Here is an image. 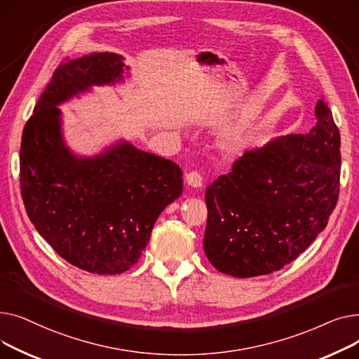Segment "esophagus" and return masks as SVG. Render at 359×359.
I'll return each mask as SVG.
<instances>
[{"instance_id": "obj_1", "label": "esophagus", "mask_w": 359, "mask_h": 359, "mask_svg": "<svg viewBox=\"0 0 359 359\" xmlns=\"http://www.w3.org/2000/svg\"><path fill=\"white\" fill-rule=\"evenodd\" d=\"M186 182L192 187H202L203 186V180L202 176L198 172H189L186 173Z\"/></svg>"}]
</instances>
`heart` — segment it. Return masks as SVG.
I'll list each match as a JSON object with an SVG mask.
<instances>
[{
  "instance_id": "b5f03b06",
  "label": "heart",
  "mask_w": 359,
  "mask_h": 359,
  "mask_svg": "<svg viewBox=\"0 0 359 359\" xmlns=\"http://www.w3.org/2000/svg\"><path fill=\"white\" fill-rule=\"evenodd\" d=\"M253 130L255 128L249 122H241L227 126L218 134L217 147L225 157H238L250 144L253 138Z\"/></svg>"
}]
</instances>
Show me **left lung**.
I'll return each mask as SVG.
<instances>
[{
	"mask_svg": "<svg viewBox=\"0 0 359 359\" xmlns=\"http://www.w3.org/2000/svg\"><path fill=\"white\" fill-rule=\"evenodd\" d=\"M309 134L282 135L248 151L205 192L203 250L230 276L284 268L322 233L339 196L341 135L320 99Z\"/></svg>",
	"mask_w": 359,
	"mask_h": 359,
	"instance_id": "1",
	"label": "left lung"
}]
</instances>
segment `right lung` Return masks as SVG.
I'll return each instance as SVG.
<instances>
[{"mask_svg": "<svg viewBox=\"0 0 359 359\" xmlns=\"http://www.w3.org/2000/svg\"><path fill=\"white\" fill-rule=\"evenodd\" d=\"M123 60L94 52L56 68L20 148L22 196L34 229L71 265L99 275L135 265L157 218L183 192L175 161L126 140L94 156L75 154L65 142L58 106L93 86L123 83L129 77Z\"/></svg>", "mask_w": 359, "mask_h": 359, "instance_id": "right-lung-1", "label": "right lung"}]
</instances>
